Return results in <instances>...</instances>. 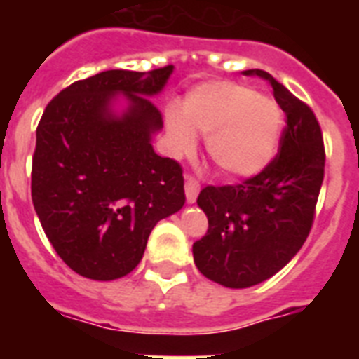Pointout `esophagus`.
Returning <instances> with one entry per match:
<instances>
[{
  "mask_svg": "<svg viewBox=\"0 0 359 359\" xmlns=\"http://www.w3.org/2000/svg\"><path fill=\"white\" fill-rule=\"evenodd\" d=\"M199 194V183L196 177L192 176H185V196H187V201L189 203H194L196 198Z\"/></svg>",
  "mask_w": 359,
  "mask_h": 359,
  "instance_id": "obj_1",
  "label": "esophagus"
}]
</instances>
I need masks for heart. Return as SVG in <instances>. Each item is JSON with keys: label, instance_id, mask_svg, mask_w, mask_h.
<instances>
[{"label": "heart", "instance_id": "b5f03b06", "mask_svg": "<svg viewBox=\"0 0 359 359\" xmlns=\"http://www.w3.org/2000/svg\"><path fill=\"white\" fill-rule=\"evenodd\" d=\"M176 154L196 149V135L207 136V151L221 172L250 177L261 172L277 154L282 111L275 100L257 97L250 88L212 82L196 88L185 102V118L170 113L167 120Z\"/></svg>", "mask_w": 359, "mask_h": 359}]
</instances>
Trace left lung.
<instances>
[{"mask_svg": "<svg viewBox=\"0 0 359 359\" xmlns=\"http://www.w3.org/2000/svg\"><path fill=\"white\" fill-rule=\"evenodd\" d=\"M273 88L286 113L277 156L243 183L205 187L198 205L208 217L205 237L192 246L203 275L243 290L273 277L309 236L325 169L322 129L315 113L268 72L246 69Z\"/></svg>", "mask_w": 359, "mask_h": 359, "instance_id": "1", "label": "left lung"}]
</instances>
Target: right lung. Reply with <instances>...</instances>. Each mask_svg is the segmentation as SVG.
Wrapping results in <instances>:
<instances>
[{
    "instance_id": "1",
    "label": "right lung",
    "mask_w": 359,
    "mask_h": 359,
    "mask_svg": "<svg viewBox=\"0 0 359 359\" xmlns=\"http://www.w3.org/2000/svg\"><path fill=\"white\" fill-rule=\"evenodd\" d=\"M172 69L97 73L65 88L41 116L32 201L57 255L82 277L131 273L152 228L185 205L182 165L151 144L163 120L149 97ZM118 93L130 102L122 116L112 111Z\"/></svg>"
}]
</instances>
